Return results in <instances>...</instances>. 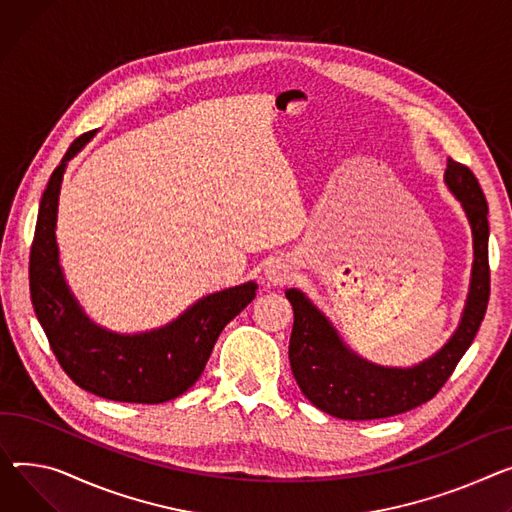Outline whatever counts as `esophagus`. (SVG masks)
<instances>
[{"label":"esophagus","mask_w":512,"mask_h":512,"mask_svg":"<svg viewBox=\"0 0 512 512\" xmlns=\"http://www.w3.org/2000/svg\"><path fill=\"white\" fill-rule=\"evenodd\" d=\"M292 274H294V267L288 259H276L267 265L265 280L269 286H284L286 282H290Z\"/></svg>","instance_id":"1"}]
</instances>
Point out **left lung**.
Listing matches in <instances>:
<instances>
[{
    "mask_svg": "<svg viewBox=\"0 0 512 512\" xmlns=\"http://www.w3.org/2000/svg\"><path fill=\"white\" fill-rule=\"evenodd\" d=\"M445 185L461 203L471 226L473 263L461 321L447 344L430 358L407 368L374 364L344 342L304 292L286 290L294 309L288 348L292 374L304 397L325 414L342 420H377L414 410L447 383L478 333L490 298L488 203L471 170L451 158Z\"/></svg>",
    "mask_w": 512,
    "mask_h": 512,
    "instance_id": "left-lung-1",
    "label": "left lung"
}]
</instances>
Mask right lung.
Listing matches in <instances>:
<instances>
[{
  "label": "right lung",
  "mask_w": 512,
  "mask_h": 512,
  "mask_svg": "<svg viewBox=\"0 0 512 512\" xmlns=\"http://www.w3.org/2000/svg\"><path fill=\"white\" fill-rule=\"evenodd\" d=\"M88 131L65 152L41 197L30 249V298L53 354L78 387L113 401L164 403L201 377L222 329L255 298L257 284L224 288L193 302L170 323L117 333L94 323L63 276L57 208L67 162L92 138Z\"/></svg>",
  "instance_id": "add662e5"
}]
</instances>
